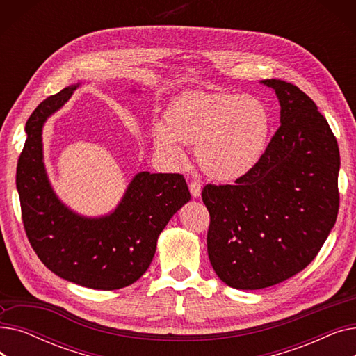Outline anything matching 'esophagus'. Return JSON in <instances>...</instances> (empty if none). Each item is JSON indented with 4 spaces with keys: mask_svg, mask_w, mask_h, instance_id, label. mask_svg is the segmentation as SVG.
<instances>
[{
    "mask_svg": "<svg viewBox=\"0 0 356 356\" xmlns=\"http://www.w3.org/2000/svg\"><path fill=\"white\" fill-rule=\"evenodd\" d=\"M189 191H191V193H192V196H193L195 199L199 197L200 193H202V186H200V183H199V181H192V183L189 184Z\"/></svg>",
    "mask_w": 356,
    "mask_h": 356,
    "instance_id": "1",
    "label": "esophagus"
}]
</instances>
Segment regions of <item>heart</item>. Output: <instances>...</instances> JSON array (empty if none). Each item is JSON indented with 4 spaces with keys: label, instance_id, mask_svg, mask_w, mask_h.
<instances>
[{
    "label": "heart",
    "instance_id": "1",
    "mask_svg": "<svg viewBox=\"0 0 356 356\" xmlns=\"http://www.w3.org/2000/svg\"><path fill=\"white\" fill-rule=\"evenodd\" d=\"M270 115L252 95L189 92L168 106L165 120L154 118L152 137L157 152L172 163L186 160L183 144H196L200 170L218 181L250 173L264 153Z\"/></svg>",
    "mask_w": 356,
    "mask_h": 356
}]
</instances>
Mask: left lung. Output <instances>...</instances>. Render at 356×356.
Segmentation results:
<instances>
[{
    "mask_svg": "<svg viewBox=\"0 0 356 356\" xmlns=\"http://www.w3.org/2000/svg\"><path fill=\"white\" fill-rule=\"evenodd\" d=\"M259 83L275 93L282 125L250 173L202 192L209 261L238 290L266 289L306 268L339 209V147L326 118L297 86Z\"/></svg>",
    "mask_w": 356,
    "mask_h": 356,
    "instance_id": "1",
    "label": "left lung"
}]
</instances>
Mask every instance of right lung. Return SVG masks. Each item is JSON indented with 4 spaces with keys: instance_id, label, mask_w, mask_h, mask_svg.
Returning a JSON list of instances; mask_svg holds the SVG:
<instances>
[{
    "instance_id": "1",
    "label": "right lung",
    "mask_w": 356,
    "mask_h": 356,
    "mask_svg": "<svg viewBox=\"0 0 356 356\" xmlns=\"http://www.w3.org/2000/svg\"><path fill=\"white\" fill-rule=\"evenodd\" d=\"M81 85L47 98L30 115L17 164V191L27 238L51 273L88 289L117 290L147 271L160 234L191 200V192L181 175L140 172L105 215H81L63 203L47 176L43 127Z\"/></svg>"
}]
</instances>
